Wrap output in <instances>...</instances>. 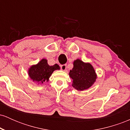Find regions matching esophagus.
Returning a JSON list of instances; mask_svg holds the SVG:
<instances>
[{
    "label": "esophagus",
    "instance_id": "1",
    "mask_svg": "<svg viewBox=\"0 0 130 130\" xmlns=\"http://www.w3.org/2000/svg\"><path fill=\"white\" fill-rule=\"evenodd\" d=\"M60 68H61V70H63V71H65V70L67 69V65H65V64L60 65Z\"/></svg>",
    "mask_w": 130,
    "mask_h": 130
}]
</instances>
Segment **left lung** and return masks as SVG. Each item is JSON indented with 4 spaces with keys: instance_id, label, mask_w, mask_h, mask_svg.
<instances>
[{
    "instance_id": "left-lung-1",
    "label": "left lung",
    "mask_w": 130,
    "mask_h": 130,
    "mask_svg": "<svg viewBox=\"0 0 130 130\" xmlns=\"http://www.w3.org/2000/svg\"><path fill=\"white\" fill-rule=\"evenodd\" d=\"M73 79L72 86L77 90H84L90 88L96 79V74L92 65L84 63L80 59L73 62V68L69 73Z\"/></svg>"
}]
</instances>
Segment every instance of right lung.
<instances>
[{"label":"right lung","instance_id":"right-lung-1","mask_svg":"<svg viewBox=\"0 0 130 130\" xmlns=\"http://www.w3.org/2000/svg\"><path fill=\"white\" fill-rule=\"evenodd\" d=\"M60 67L57 64L50 66L47 63V60L43 59L37 65H32L29 69V76L33 81L38 84H43L44 82L48 81L54 71L59 70Z\"/></svg>","mask_w":130,"mask_h":130}]
</instances>
